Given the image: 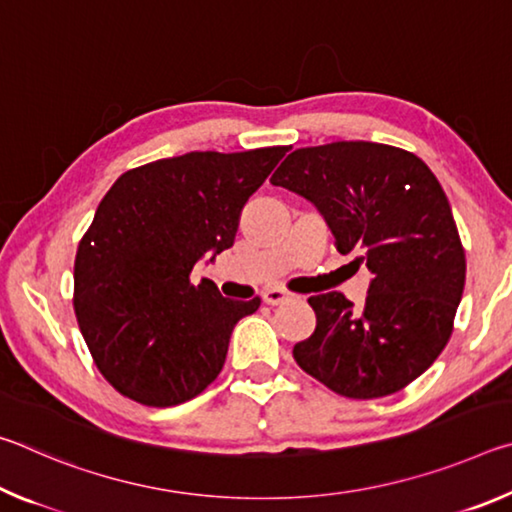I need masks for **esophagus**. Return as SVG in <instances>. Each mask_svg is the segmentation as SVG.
<instances>
[{"label":"esophagus","instance_id":"1","mask_svg":"<svg viewBox=\"0 0 512 512\" xmlns=\"http://www.w3.org/2000/svg\"><path fill=\"white\" fill-rule=\"evenodd\" d=\"M262 298H264L266 305L277 307V305H284V302L293 300L296 296H293V293H289V291H282V289H268V291H264Z\"/></svg>","mask_w":512,"mask_h":512}]
</instances>
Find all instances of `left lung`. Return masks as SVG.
<instances>
[{
    "label": "left lung",
    "instance_id": "1",
    "mask_svg": "<svg viewBox=\"0 0 512 512\" xmlns=\"http://www.w3.org/2000/svg\"><path fill=\"white\" fill-rule=\"evenodd\" d=\"M271 183L307 198L336 250L372 273L361 309L339 291L309 298L316 329L293 359L354 400L402 391L443 352L465 287V253L438 178L395 146L332 142L289 153Z\"/></svg>",
    "mask_w": 512,
    "mask_h": 512
}]
</instances>
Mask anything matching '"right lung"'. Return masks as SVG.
<instances>
[{
    "instance_id": "obj_1",
    "label": "right lung",
    "mask_w": 512,
    "mask_h": 512,
    "mask_svg": "<svg viewBox=\"0 0 512 512\" xmlns=\"http://www.w3.org/2000/svg\"><path fill=\"white\" fill-rule=\"evenodd\" d=\"M287 151L155 160L103 196L76 253L74 311L94 363L121 395L176 406L219 375L232 329L259 298H223L189 273L235 244L241 210Z\"/></svg>"
}]
</instances>
